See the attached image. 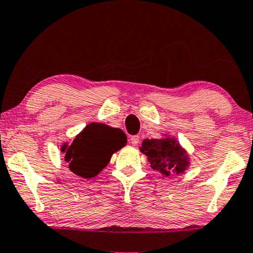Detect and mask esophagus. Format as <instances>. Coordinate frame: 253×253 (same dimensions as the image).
I'll return each instance as SVG.
<instances>
[{
  "label": "esophagus",
  "mask_w": 253,
  "mask_h": 253,
  "mask_svg": "<svg viewBox=\"0 0 253 253\" xmlns=\"http://www.w3.org/2000/svg\"><path fill=\"white\" fill-rule=\"evenodd\" d=\"M138 142H140V136H137V135H134V136H131L129 138V143L131 145H134V147L138 144Z\"/></svg>",
  "instance_id": "esophagus-1"
}]
</instances>
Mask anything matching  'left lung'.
I'll list each match as a JSON object with an SVG mask.
<instances>
[{"label":"left lung","instance_id":"left-lung-1","mask_svg":"<svg viewBox=\"0 0 253 253\" xmlns=\"http://www.w3.org/2000/svg\"><path fill=\"white\" fill-rule=\"evenodd\" d=\"M162 138H144L140 151L148 157L152 169L164 176L182 174L189 169L190 159L186 149L175 136L163 134Z\"/></svg>","mask_w":253,"mask_h":253}]
</instances>
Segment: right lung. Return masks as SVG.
Returning a JSON list of instances; mask_svg holds the SVG:
<instances>
[{
    "mask_svg": "<svg viewBox=\"0 0 253 253\" xmlns=\"http://www.w3.org/2000/svg\"><path fill=\"white\" fill-rule=\"evenodd\" d=\"M126 143V134L120 128L90 123L71 143H63L60 152L64 161L69 163L71 172L84 179H91L108 166L112 155Z\"/></svg>",
    "mask_w": 253,
    "mask_h": 253,
    "instance_id": "right-lung-1",
    "label": "right lung"
}]
</instances>
